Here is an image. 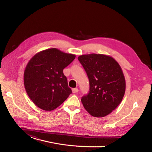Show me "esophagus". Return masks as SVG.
<instances>
[{
	"label": "esophagus",
	"instance_id": "obj_1",
	"mask_svg": "<svg viewBox=\"0 0 152 152\" xmlns=\"http://www.w3.org/2000/svg\"><path fill=\"white\" fill-rule=\"evenodd\" d=\"M78 91H79V90H78L77 88H73V89H72V93H77Z\"/></svg>",
	"mask_w": 152,
	"mask_h": 152
}]
</instances>
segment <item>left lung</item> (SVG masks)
<instances>
[{"instance_id":"obj_1","label":"left lung","mask_w":152,"mask_h":152,"mask_svg":"<svg viewBox=\"0 0 152 152\" xmlns=\"http://www.w3.org/2000/svg\"><path fill=\"white\" fill-rule=\"evenodd\" d=\"M89 80V92L81 102L92 116L103 117L112 113L122 102L126 80L121 66L112 57L102 54L78 57Z\"/></svg>"}]
</instances>
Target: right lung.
Here are the masks:
<instances>
[{"label":"right lung","mask_w":152,"mask_h":152,"mask_svg":"<svg viewBox=\"0 0 152 152\" xmlns=\"http://www.w3.org/2000/svg\"><path fill=\"white\" fill-rule=\"evenodd\" d=\"M75 58V54L51 48L30 59L25 69L24 86L29 98L39 108L51 111L72 94L63 69Z\"/></svg>","instance_id":"1"}]
</instances>
